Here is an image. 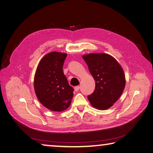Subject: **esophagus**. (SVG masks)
I'll use <instances>...</instances> for the list:
<instances>
[{
  "label": "esophagus",
  "instance_id": "obj_1",
  "mask_svg": "<svg viewBox=\"0 0 153 153\" xmlns=\"http://www.w3.org/2000/svg\"><path fill=\"white\" fill-rule=\"evenodd\" d=\"M79 88H80L79 86L77 85V86H76V87L74 88V90H75V91H79Z\"/></svg>",
  "mask_w": 153,
  "mask_h": 153
}]
</instances>
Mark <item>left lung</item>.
I'll list each match as a JSON object with an SVG mask.
<instances>
[{
	"label": "left lung",
	"mask_w": 153,
	"mask_h": 153,
	"mask_svg": "<svg viewBox=\"0 0 153 153\" xmlns=\"http://www.w3.org/2000/svg\"><path fill=\"white\" fill-rule=\"evenodd\" d=\"M96 82L94 92L88 96L91 105L106 110L118 100L126 84L123 68L114 58L106 53L82 56Z\"/></svg>",
	"instance_id": "8db88e82"
}]
</instances>
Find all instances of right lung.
<instances>
[{"label": "right lung", "mask_w": 153, "mask_h": 153, "mask_svg": "<svg viewBox=\"0 0 153 153\" xmlns=\"http://www.w3.org/2000/svg\"><path fill=\"white\" fill-rule=\"evenodd\" d=\"M66 57L63 53H49L41 59L35 74L36 96L44 106L55 112L67 109L74 96V88L63 71Z\"/></svg>", "instance_id": "add662e5"}]
</instances>
